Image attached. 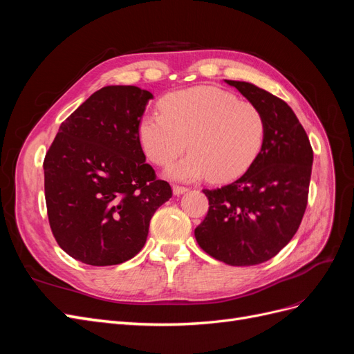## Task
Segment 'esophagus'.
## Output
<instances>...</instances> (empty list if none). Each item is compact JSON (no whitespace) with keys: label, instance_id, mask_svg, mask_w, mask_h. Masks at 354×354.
Returning a JSON list of instances; mask_svg holds the SVG:
<instances>
[{"label":"esophagus","instance_id":"1","mask_svg":"<svg viewBox=\"0 0 354 354\" xmlns=\"http://www.w3.org/2000/svg\"><path fill=\"white\" fill-rule=\"evenodd\" d=\"M187 190H189V189H187V187H185V186H177V185H174V186H173V192H174V195H177V196L186 194Z\"/></svg>","mask_w":354,"mask_h":354}]
</instances>
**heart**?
<instances>
[{"label": "heart", "mask_w": 354, "mask_h": 354, "mask_svg": "<svg viewBox=\"0 0 354 354\" xmlns=\"http://www.w3.org/2000/svg\"><path fill=\"white\" fill-rule=\"evenodd\" d=\"M162 113H147L138 124L146 156L167 165L189 147L190 153L171 164L165 176L177 181H229L242 176L259 158L267 122L250 102L216 87H194L160 100Z\"/></svg>", "instance_id": "obj_1"}]
</instances>
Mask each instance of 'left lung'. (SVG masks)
I'll use <instances>...</instances> for the list:
<instances>
[{"label":"left lung","instance_id":"obj_1","mask_svg":"<svg viewBox=\"0 0 354 354\" xmlns=\"http://www.w3.org/2000/svg\"><path fill=\"white\" fill-rule=\"evenodd\" d=\"M224 82L263 112L266 142L241 178L202 190L209 208L195 238L216 260L255 266L270 260L297 233L307 207L313 151L303 125L283 100L251 82Z\"/></svg>","mask_w":354,"mask_h":354}]
</instances>
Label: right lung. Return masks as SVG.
<instances>
[{
  "instance_id": "right-lung-1",
  "label": "right lung",
  "mask_w": 354,
  "mask_h": 354,
  "mask_svg": "<svg viewBox=\"0 0 354 354\" xmlns=\"http://www.w3.org/2000/svg\"><path fill=\"white\" fill-rule=\"evenodd\" d=\"M153 94L108 85L62 122L44 159L48 221L60 248L90 266L121 264L140 251L149 223L173 190L156 180L138 140Z\"/></svg>"
}]
</instances>
